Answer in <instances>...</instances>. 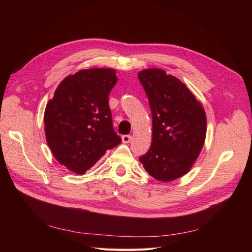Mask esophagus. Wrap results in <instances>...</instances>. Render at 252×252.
<instances>
[{"label": "esophagus", "mask_w": 252, "mask_h": 252, "mask_svg": "<svg viewBox=\"0 0 252 252\" xmlns=\"http://www.w3.org/2000/svg\"><path fill=\"white\" fill-rule=\"evenodd\" d=\"M130 140H131L130 134H124L123 136H122V141H123V143H125V144L130 142Z\"/></svg>", "instance_id": "obj_1"}]
</instances>
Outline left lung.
I'll list each match as a JSON object with an SVG mask.
<instances>
[{
    "label": "left lung",
    "instance_id": "obj_1",
    "mask_svg": "<svg viewBox=\"0 0 252 252\" xmlns=\"http://www.w3.org/2000/svg\"><path fill=\"white\" fill-rule=\"evenodd\" d=\"M139 80L152 116V143L140 157L152 178L170 182L191 168L206 136V114L184 83L162 69H145Z\"/></svg>",
    "mask_w": 252,
    "mask_h": 252
}]
</instances>
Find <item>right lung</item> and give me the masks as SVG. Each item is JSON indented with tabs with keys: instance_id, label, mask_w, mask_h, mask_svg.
<instances>
[{
	"instance_id": "1",
	"label": "right lung",
	"mask_w": 252,
	"mask_h": 252,
	"mask_svg": "<svg viewBox=\"0 0 252 252\" xmlns=\"http://www.w3.org/2000/svg\"><path fill=\"white\" fill-rule=\"evenodd\" d=\"M116 71L93 68L68 75L58 86L44 114L45 134L53 156L83 174L122 142L114 131L108 96Z\"/></svg>"
}]
</instances>
